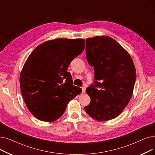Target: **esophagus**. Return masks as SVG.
Returning <instances> with one entry per match:
<instances>
[{
    "label": "esophagus",
    "mask_w": 155,
    "mask_h": 155,
    "mask_svg": "<svg viewBox=\"0 0 155 155\" xmlns=\"http://www.w3.org/2000/svg\"><path fill=\"white\" fill-rule=\"evenodd\" d=\"M85 89H86V88L85 87H82V92L83 93V94H84L85 92Z\"/></svg>",
    "instance_id": "obj_1"
}]
</instances>
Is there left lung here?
Masks as SVG:
<instances>
[{
	"label": "left lung",
	"instance_id": "obj_1",
	"mask_svg": "<svg viewBox=\"0 0 155 155\" xmlns=\"http://www.w3.org/2000/svg\"><path fill=\"white\" fill-rule=\"evenodd\" d=\"M86 41L87 59L94 66V78L101 82L87 88L91 103L85 110L97 121L110 120L123 111L132 97L135 66L129 53L111 37L97 36Z\"/></svg>",
	"mask_w": 155,
	"mask_h": 155
}]
</instances>
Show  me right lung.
Segmentation results:
<instances>
[{"mask_svg":"<svg viewBox=\"0 0 155 155\" xmlns=\"http://www.w3.org/2000/svg\"><path fill=\"white\" fill-rule=\"evenodd\" d=\"M85 44L82 38L48 40L38 45L26 59L20 73V87L26 106L37 119L56 121L82 92L73 85L67 70L84 51Z\"/></svg>","mask_w":155,"mask_h":155,"instance_id":"add662e5","label":"right lung"}]
</instances>
